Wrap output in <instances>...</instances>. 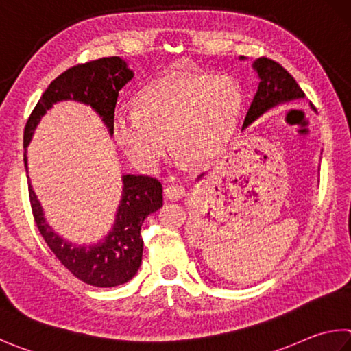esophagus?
Masks as SVG:
<instances>
[{
	"mask_svg": "<svg viewBox=\"0 0 351 351\" xmlns=\"http://www.w3.org/2000/svg\"><path fill=\"white\" fill-rule=\"evenodd\" d=\"M164 195L169 197V199H181L182 196H186V189L181 184H171L164 189Z\"/></svg>",
	"mask_w": 351,
	"mask_h": 351,
	"instance_id": "34e87169",
	"label": "esophagus"
}]
</instances>
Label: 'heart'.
<instances>
[{
  "instance_id": "b5f03b06",
  "label": "heart",
  "mask_w": 351,
  "mask_h": 351,
  "mask_svg": "<svg viewBox=\"0 0 351 351\" xmlns=\"http://www.w3.org/2000/svg\"><path fill=\"white\" fill-rule=\"evenodd\" d=\"M242 106L230 76L202 72L171 73L138 98V109L118 107L113 133L138 167H155L169 144L187 161L213 156L230 138Z\"/></svg>"
}]
</instances>
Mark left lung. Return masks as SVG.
<instances>
[{
  "instance_id": "left-lung-1",
  "label": "left lung",
  "mask_w": 351,
  "mask_h": 351,
  "mask_svg": "<svg viewBox=\"0 0 351 351\" xmlns=\"http://www.w3.org/2000/svg\"><path fill=\"white\" fill-rule=\"evenodd\" d=\"M241 60H244V56H241ZM253 69L256 70L259 76V86L245 113L242 130L273 107L305 97L295 78L279 62L263 56V58H258L253 62ZM201 178L202 175L197 180H201Z\"/></svg>"
}]
</instances>
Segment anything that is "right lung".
Returning <instances> with one entry per match:
<instances>
[{
    "instance_id": "1",
    "label": "right lung",
    "mask_w": 351,
    "mask_h": 351,
    "mask_svg": "<svg viewBox=\"0 0 351 351\" xmlns=\"http://www.w3.org/2000/svg\"><path fill=\"white\" fill-rule=\"evenodd\" d=\"M133 78V72L119 56L99 58L70 67L55 78L30 113L24 129V165L27 173V145L38 123L60 101H78L90 106L113 135V114L119 90ZM29 178V176H27ZM29 182L32 213L38 230L60 263L93 287H117L136 275L143 261L141 226L150 213L162 207V186L156 178L123 175V195L112 230L93 245H76L62 239L50 227L40 201Z\"/></svg>"
}]
</instances>
